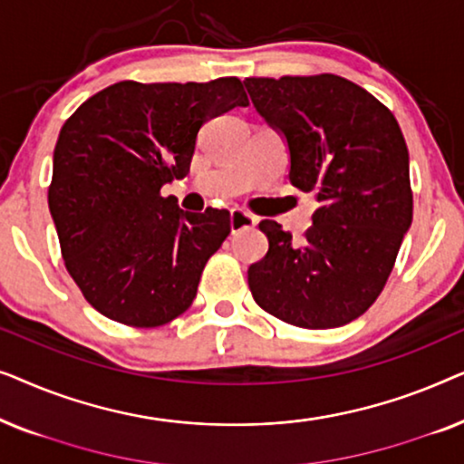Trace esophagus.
Instances as JSON below:
<instances>
[{"instance_id": "obj_1", "label": "esophagus", "mask_w": 464, "mask_h": 464, "mask_svg": "<svg viewBox=\"0 0 464 464\" xmlns=\"http://www.w3.org/2000/svg\"><path fill=\"white\" fill-rule=\"evenodd\" d=\"M257 224V218L256 215L243 211V208H232L230 213V230L232 232H240L245 230V227H253Z\"/></svg>"}]
</instances>
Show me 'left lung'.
Wrapping results in <instances>:
<instances>
[{"label": "left lung", "instance_id": "left-lung-1", "mask_svg": "<svg viewBox=\"0 0 464 464\" xmlns=\"http://www.w3.org/2000/svg\"><path fill=\"white\" fill-rule=\"evenodd\" d=\"M245 88L285 139L291 186L319 202L302 240L272 219L259 224L268 253L251 264V294L291 325H346L376 302L411 226L403 132L373 94L340 75L246 78Z\"/></svg>", "mask_w": 464, "mask_h": 464}]
</instances>
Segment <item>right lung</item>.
Returning a JSON list of instances; mask_svg holds the SVG:
<instances>
[{
    "instance_id": "add662e5",
    "label": "right lung",
    "mask_w": 464,
    "mask_h": 464,
    "mask_svg": "<svg viewBox=\"0 0 464 464\" xmlns=\"http://www.w3.org/2000/svg\"><path fill=\"white\" fill-rule=\"evenodd\" d=\"M249 105L238 78L118 82L63 124L48 207L63 259L107 319L156 327L186 313L230 213L183 211L160 188L189 173L207 120Z\"/></svg>"
}]
</instances>
